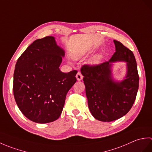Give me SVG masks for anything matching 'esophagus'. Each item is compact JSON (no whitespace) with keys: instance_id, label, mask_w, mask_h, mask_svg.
Wrapping results in <instances>:
<instances>
[{"instance_id":"esophagus-1","label":"esophagus","mask_w":152,"mask_h":152,"mask_svg":"<svg viewBox=\"0 0 152 152\" xmlns=\"http://www.w3.org/2000/svg\"><path fill=\"white\" fill-rule=\"evenodd\" d=\"M76 78H77V80H78V81L82 80V78H83L82 74L81 72H80V71H79V72H78V73H77V74H76Z\"/></svg>"}]
</instances>
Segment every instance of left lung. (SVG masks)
Wrapping results in <instances>:
<instances>
[{
    "label": "left lung",
    "mask_w": 152,
    "mask_h": 152,
    "mask_svg": "<svg viewBox=\"0 0 152 152\" xmlns=\"http://www.w3.org/2000/svg\"><path fill=\"white\" fill-rule=\"evenodd\" d=\"M115 51L108 61L98 64H83L81 72L86 86L88 106L91 114L101 121L120 118L133 106L138 89L139 76L133 51L120 42L114 40ZM128 63L126 79L114 82L111 77L110 62Z\"/></svg>",
    "instance_id": "1"
}]
</instances>
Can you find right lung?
I'll list each match as a JSON object with an SVG mask.
<instances>
[{
    "label": "right lung",
    "mask_w": 152,
    "mask_h": 152,
    "mask_svg": "<svg viewBox=\"0 0 152 152\" xmlns=\"http://www.w3.org/2000/svg\"><path fill=\"white\" fill-rule=\"evenodd\" d=\"M64 55L54 37H46L34 41L18 59L13 91L18 108L30 120L46 124L61 114L78 72L59 70Z\"/></svg>",
    "instance_id": "1"
}]
</instances>
